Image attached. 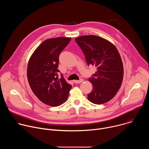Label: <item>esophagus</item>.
<instances>
[{
	"instance_id": "34e87169",
	"label": "esophagus",
	"mask_w": 149,
	"mask_h": 149,
	"mask_svg": "<svg viewBox=\"0 0 149 149\" xmlns=\"http://www.w3.org/2000/svg\"><path fill=\"white\" fill-rule=\"evenodd\" d=\"M84 81V79H79V80H74V83H75V84H79V83H81V82H82Z\"/></svg>"
}]
</instances>
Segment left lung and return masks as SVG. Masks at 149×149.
I'll return each mask as SVG.
<instances>
[{
  "label": "left lung",
  "instance_id": "8db88e82",
  "mask_svg": "<svg viewBox=\"0 0 149 149\" xmlns=\"http://www.w3.org/2000/svg\"><path fill=\"white\" fill-rule=\"evenodd\" d=\"M86 58L87 65H94L95 74L89 78L93 86L88 99L95 104L111 100L119 90L123 79V65L120 54L111 42L95 35L75 39Z\"/></svg>",
  "mask_w": 149,
  "mask_h": 149
}]
</instances>
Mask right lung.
Here are the masks:
<instances>
[{"label":"right lung","instance_id":"right-lung-1","mask_svg":"<svg viewBox=\"0 0 149 149\" xmlns=\"http://www.w3.org/2000/svg\"><path fill=\"white\" fill-rule=\"evenodd\" d=\"M71 38H56L44 41L31 56L28 65L29 86L38 99L45 104L56 107L65 102L72 87L58 72L59 56Z\"/></svg>","mask_w":149,"mask_h":149}]
</instances>
